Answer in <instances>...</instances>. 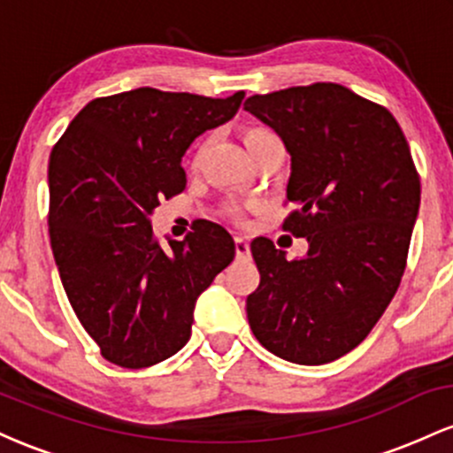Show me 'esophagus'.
I'll return each mask as SVG.
<instances>
[{"label":"esophagus","instance_id":"esophagus-1","mask_svg":"<svg viewBox=\"0 0 453 453\" xmlns=\"http://www.w3.org/2000/svg\"><path fill=\"white\" fill-rule=\"evenodd\" d=\"M234 244H236V257H249V253H251V247H249V242L244 241L242 236H236Z\"/></svg>","mask_w":453,"mask_h":453}]
</instances>
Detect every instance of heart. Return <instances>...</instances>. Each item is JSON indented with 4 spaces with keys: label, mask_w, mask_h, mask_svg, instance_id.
<instances>
[{
    "label": "heart",
    "mask_w": 453,
    "mask_h": 453,
    "mask_svg": "<svg viewBox=\"0 0 453 453\" xmlns=\"http://www.w3.org/2000/svg\"><path fill=\"white\" fill-rule=\"evenodd\" d=\"M270 136H273V132H268L266 127L251 126V127H247L242 132V142H244V147H247V150H251L253 147H256V144H259V142H262V140H266ZM226 212L230 217H234V219H241V209H238L236 204L227 206Z\"/></svg>",
    "instance_id": "heart-1"
}]
</instances>
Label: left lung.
<instances>
[{"instance_id": "left-lung-1", "label": "left lung", "mask_w": 453, "mask_h": 453, "mask_svg": "<svg viewBox=\"0 0 453 453\" xmlns=\"http://www.w3.org/2000/svg\"><path fill=\"white\" fill-rule=\"evenodd\" d=\"M256 114L292 155L283 230L306 238L288 259L268 238L251 253L259 285L247 296L256 339L296 364L356 349L396 294L419 211V174L388 108L336 82L251 96Z\"/></svg>"}]
</instances>
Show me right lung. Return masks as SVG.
I'll return each instance as SVG.
<instances>
[{
  "label": "right lung",
  "instance_id": "add662e5",
  "mask_svg": "<svg viewBox=\"0 0 453 453\" xmlns=\"http://www.w3.org/2000/svg\"><path fill=\"white\" fill-rule=\"evenodd\" d=\"M242 97L150 87L97 97L50 150L49 234L61 283L117 366L147 368L183 349L197 296L234 259L232 236L217 223L164 249L149 217L185 189L189 144L230 121Z\"/></svg>",
  "mask_w": 453,
  "mask_h": 453
}]
</instances>
